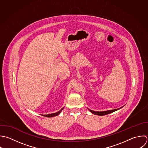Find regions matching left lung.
I'll return each mask as SVG.
<instances>
[{
	"mask_svg": "<svg viewBox=\"0 0 148 148\" xmlns=\"http://www.w3.org/2000/svg\"><path fill=\"white\" fill-rule=\"evenodd\" d=\"M119 109H115V110H110V111H102V112H98V111H92V110H90L89 109V110L93 114L95 115H100V116H102V115H107V114H111V113H112L117 110H118Z\"/></svg>",
	"mask_w": 148,
	"mask_h": 148,
	"instance_id": "left-lung-1",
	"label": "left lung"
}]
</instances>
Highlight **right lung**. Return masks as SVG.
<instances>
[{
	"label": "right lung",
	"mask_w": 148,
	"mask_h": 148,
	"mask_svg": "<svg viewBox=\"0 0 148 148\" xmlns=\"http://www.w3.org/2000/svg\"><path fill=\"white\" fill-rule=\"evenodd\" d=\"M63 108L62 110H60L59 111H58V112L53 113V114H48V115H44V116H45V117H48V118H51V117H53V116H57V115H58L61 112V111L63 110Z\"/></svg>",
	"instance_id": "right-lung-1"
}]
</instances>
